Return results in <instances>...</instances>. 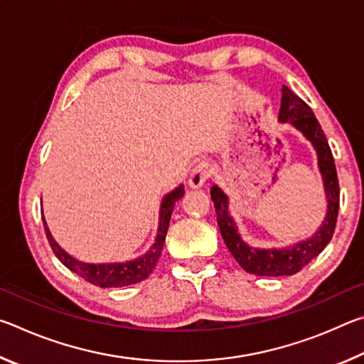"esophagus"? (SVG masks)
I'll return each instance as SVG.
<instances>
[{"label": "esophagus", "instance_id": "1", "mask_svg": "<svg viewBox=\"0 0 364 364\" xmlns=\"http://www.w3.org/2000/svg\"><path fill=\"white\" fill-rule=\"evenodd\" d=\"M212 175V168H210V164L205 162V160H202V162H199L196 165V167L191 170L189 173V180H188V184L193 189L196 188H200L202 184H204L208 178H210Z\"/></svg>", "mask_w": 364, "mask_h": 364}]
</instances>
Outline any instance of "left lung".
<instances>
[{"mask_svg":"<svg viewBox=\"0 0 364 364\" xmlns=\"http://www.w3.org/2000/svg\"><path fill=\"white\" fill-rule=\"evenodd\" d=\"M282 97L279 109V122L291 123L310 141L318 154V167L323 175L326 199H328V213L319 230L306 241L297 242L287 249H255L242 241L237 232L236 223L228 212V196L217 184L212 186L210 196L217 212V221L226 247L230 249L236 262L247 273L257 276H291L310 263L313 258L321 254L332 239L336 230L341 189H338L337 170L332 157L328 139L310 106L282 85Z\"/></svg>","mask_w":364,"mask_h":364,"instance_id":"left-lung-1","label":"left lung"}]
</instances>
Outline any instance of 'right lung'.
<instances>
[{
  "label": "right lung",
  "mask_w": 364,
  "mask_h": 364,
  "mask_svg": "<svg viewBox=\"0 0 364 364\" xmlns=\"http://www.w3.org/2000/svg\"><path fill=\"white\" fill-rule=\"evenodd\" d=\"M183 194H184V186L180 184L175 191H171V193H168L164 197L162 205H160V213H159V230H157L156 242L152 244L149 252H146L144 255H141L139 258H134V260L125 262V263H96L95 264V263L78 262L67 254V252L60 249V245L54 241L51 232L48 230V225L45 220H43V225H45L46 237L54 252V255L59 258L64 267L73 271V273H77L78 276H82L85 281H88L95 286L125 287V286H132V284H136V282H141L152 273V269L156 267L160 254H162L165 236H167L170 218H171V212H173L176 200H180Z\"/></svg>",
  "instance_id": "1"
}]
</instances>
